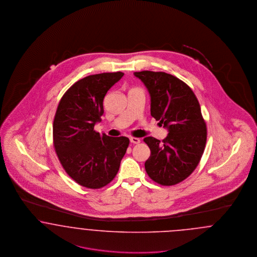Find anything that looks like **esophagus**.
Listing matches in <instances>:
<instances>
[{
	"label": "esophagus",
	"mask_w": 257,
	"mask_h": 257,
	"mask_svg": "<svg viewBox=\"0 0 257 257\" xmlns=\"http://www.w3.org/2000/svg\"><path fill=\"white\" fill-rule=\"evenodd\" d=\"M130 140H131V142H132L133 144H138V143H140V139H139V138L131 137V138H130Z\"/></svg>",
	"instance_id": "34e87169"
}]
</instances>
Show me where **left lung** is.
<instances>
[{"label":"left lung","instance_id":"8db88e82","mask_svg":"<svg viewBox=\"0 0 257 257\" xmlns=\"http://www.w3.org/2000/svg\"><path fill=\"white\" fill-rule=\"evenodd\" d=\"M134 76L149 91L151 115L169 133L162 142L144 138L151 150L146 172L161 185H175L193 173L205 148L206 124L199 100L185 82L167 73L142 71Z\"/></svg>","mask_w":257,"mask_h":257}]
</instances>
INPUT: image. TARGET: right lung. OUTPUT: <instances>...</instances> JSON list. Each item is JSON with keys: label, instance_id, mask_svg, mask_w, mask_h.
<instances>
[{"label": "right lung", "instance_id": "obj_1", "mask_svg": "<svg viewBox=\"0 0 257 257\" xmlns=\"http://www.w3.org/2000/svg\"><path fill=\"white\" fill-rule=\"evenodd\" d=\"M123 76L101 73L81 78L58 103L53 125L54 146L70 178L81 186L99 189L117 175L130 144L127 137L100 135L94 130L101 121L103 99Z\"/></svg>", "mask_w": 257, "mask_h": 257}]
</instances>
